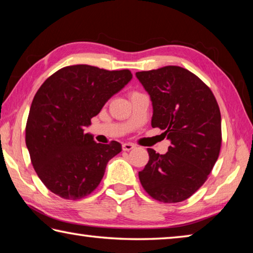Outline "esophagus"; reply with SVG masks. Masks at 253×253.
<instances>
[{
	"mask_svg": "<svg viewBox=\"0 0 253 253\" xmlns=\"http://www.w3.org/2000/svg\"><path fill=\"white\" fill-rule=\"evenodd\" d=\"M136 146L134 144H131V143H124L123 144V151H126V152H128V151H131L132 148H135Z\"/></svg>",
	"mask_w": 253,
	"mask_h": 253,
	"instance_id": "1",
	"label": "esophagus"
}]
</instances>
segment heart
Instances as JSON below:
<instances>
[{"instance_id":"heart-1","label":"heart","mask_w":253,"mask_h":253,"mask_svg":"<svg viewBox=\"0 0 253 253\" xmlns=\"http://www.w3.org/2000/svg\"><path fill=\"white\" fill-rule=\"evenodd\" d=\"M136 92H137V91H131V92H130V96L134 95V93H136Z\"/></svg>"}]
</instances>
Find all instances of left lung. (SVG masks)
I'll list each match as a JSON object with an SVG mask.
<instances>
[{
  "label": "left lung",
  "mask_w": 253,
  "mask_h": 253,
  "mask_svg": "<svg viewBox=\"0 0 253 253\" xmlns=\"http://www.w3.org/2000/svg\"><path fill=\"white\" fill-rule=\"evenodd\" d=\"M153 101L152 126L170 140L164 155L148 148L149 161L138 173L152 199L177 203L208 179L222 144L221 113L209 85L177 66L136 72Z\"/></svg>",
  "instance_id": "1"
}]
</instances>
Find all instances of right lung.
<instances>
[{"mask_svg":"<svg viewBox=\"0 0 253 253\" xmlns=\"http://www.w3.org/2000/svg\"><path fill=\"white\" fill-rule=\"evenodd\" d=\"M131 77L128 69L76 65L61 68L41 84L30 108L25 144L34 170L52 193L77 201L99 185L122 145L96 143L84 128Z\"/></svg>","mask_w":253,"mask_h":253,"instance_id":"1","label":"right lung"}]
</instances>
